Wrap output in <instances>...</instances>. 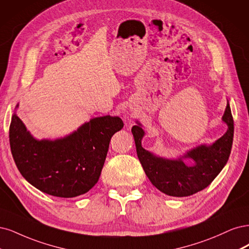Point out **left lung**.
Segmentation results:
<instances>
[{
    "instance_id": "obj_1",
    "label": "left lung",
    "mask_w": 249,
    "mask_h": 249,
    "mask_svg": "<svg viewBox=\"0 0 249 249\" xmlns=\"http://www.w3.org/2000/svg\"><path fill=\"white\" fill-rule=\"evenodd\" d=\"M222 121L228 130L220 139L211 145L196 146L185 154L170 159L157 156L143 149L142 140L145 135L142 124L136 121L131 128L136 153L147 177L153 185L163 194L171 196H188L209 186L227 164L234 138V120L228 101ZM184 159H191L194 165H186Z\"/></svg>"
}]
</instances>
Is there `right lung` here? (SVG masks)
<instances>
[{"mask_svg":"<svg viewBox=\"0 0 249 249\" xmlns=\"http://www.w3.org/2000/svg\"><path fill=\"white\" fill-rule=\"evenodd\" d=\"M9 128L11 153L21 176L44 194L74 197L98 182L111 136L121 130V118L96 117L72 133L55 140H37L17 115Z\"/></svg>","mask_w":249,"mask_h":249,"instance_id":"1","label":"right lung"}]
</instances>
